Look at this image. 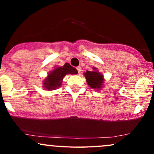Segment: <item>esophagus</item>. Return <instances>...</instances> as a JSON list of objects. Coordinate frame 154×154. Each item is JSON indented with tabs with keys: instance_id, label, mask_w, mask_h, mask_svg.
<instances>
[{
	"instance_id": "esophagus-1",
	"label": "esophagus",
	"mask_w": 154,
	"mask_h": 154,
	"mask_svg": "<svg viewBox=\"0 0 154 154\" xmlns=\"http://www.w3.org/2000/svg\"><path fill=\"white\" fill-rule=\"evenodd\" d=\"M77 72H78V73L79 74L81 72V71H82V68H81V66H77Z\"/></svg>"
}]
</instances>
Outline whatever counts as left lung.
<instances>
[{
    "label": "left lung",
    "mask_w": 154,
    "mask_h": 154,
    "mask_svg": "<svg viewBox=\"0 0 154 154\" xmlns=\"http://www.w3.org/2000/svg\"><path fill=\"white\" fill-rule=\"evenodd\" d=\"M95 69V68H94ZM86 81H87L88 85L93 89H100L101 88L102 83H103V75L97 71H87L85 73Z\"/></svg>",
    "instance_id": "obj_1"
}]
</instances>
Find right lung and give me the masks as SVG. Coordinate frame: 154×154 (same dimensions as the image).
Instances as JSON below:
<instances>
[{"label": "right lung", "instance_id": "1", "mask_svg": "<svg viewBox=\"0 0 154 154\" xmlns=\"http://www.w3.org/2000/svg\"><path fill=\"white\" fill-rule=\"evenodd\" d=\"M68 74H77V71L68 63H65L63 66L57 67L50 72L48 78L45 79L44 88L48 91L56 89L61 86L63 77Z\"/></svg>", "mask_w": 154, "mask_h": 154}]
</instances>
